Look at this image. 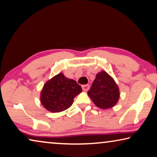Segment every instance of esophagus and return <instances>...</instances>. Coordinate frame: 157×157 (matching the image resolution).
<instances>
[{
    "mask_svg": "<svg viewBox=\"0 0 157 157\" xmlns=\"http://www.w3.org/2000/svg\"><path fill=\"white\" fill-rule=\"evenodd\" d=\"M90 88V86H89L88 84H86V85H83L82 86V89H83V90L84 91H87Z\"/></svg>",
    "mask_w": 157,
    "mask_h": 157,
    "instance_id": "esophagus-1",
    "label": "esophagus"
}]
</instances>
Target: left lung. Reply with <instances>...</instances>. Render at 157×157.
<instances>
[{
  "label": "left lung",
  "mask_w": 157,
  "mask_h": 157,
  "mask_svg": "<svg viewBox=\"0 0 157 157\" xmlns=\"http://www.w3.org/2000/svg\"><path fill=\"white\" fill-rule=\"evenodd\" d=\"M88 95L94 104L101 109L112 108L119 99V89L112 76L105 71L96 75Z\"/></svg>",
  "instance_id": "obj_1"
}]
</instances>
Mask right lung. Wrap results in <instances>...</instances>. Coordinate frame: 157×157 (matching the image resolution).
Listing matches in <instances>:
<instances>
[{"mask_svg": "<svg viewBox=\"0 0 157 157\" xmlns=\"http://www.w3.org/2000/svg\"><path fill=\"white\" fill-rule=\"evenodd\" d=\"M81 91V87L75 81L59 73L45 83L40 93V102L50 112H60L70 107L74 98Z\"/></svg>", "mask_w": 157, "mask_h": 157, "instance_id": "obj_1", "label": "right lung"}]
</instances>
